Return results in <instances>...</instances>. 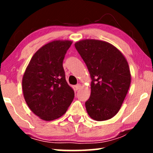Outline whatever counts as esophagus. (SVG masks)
<instances>
[{
  "label": "esophagus",
  "mask_w": 153,
  "mask_h": 153,
  "mask_svg": "<svg viewBox=\"0 0 153 153\" xmlns=\"http://www.w3.org/2000/svg\"><path fill=\"white\" fill-rule=\"evenodd\" d=\"M81 84H79H79H77V85H75V88H76V91H77V90L80 89V88H81Z\"/></svg>",
  "instance_id": "obj_1"
}]
</instances>
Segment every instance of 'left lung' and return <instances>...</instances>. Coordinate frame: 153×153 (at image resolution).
<instances>
[{
    "mask_svg": "<svg viewBox=\"0 0 153 153\" xmlns=\"http://www.w3.org/2000/svg\"><path fill=\"white\" fill-rule=\"evenodd\" d=\"M89 71L92 81L91 97L85 108L91 118L103 121L119 111L131 83L126 58L111 44L86 39L74 44Z\"/></svg>",
    "mask_w": 153,
    "mask_h": 153,
    "instance_id": "obj_1",
    "label": "left lung"
}]
</instances>
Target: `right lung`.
I'll list each match as a JSON object with an SVG mask.
<instances>
[{"mask_svg":"<svg viewBox=\"0 0 153 153\" xmlns=\"http://www.w3.org/2000/svg\"><path fill=\"white\" fill-rule=\"evenodd\" d=\"M72 43L70 40H54L44 45L33 56L24 72V99L30 109L42 120L51 121L61 117L74 97L62 67Z\"/></svg>","mask_w":153,"mask_h":153,"instance_id":"add662e5","label":"right lung"}]
</instances>
